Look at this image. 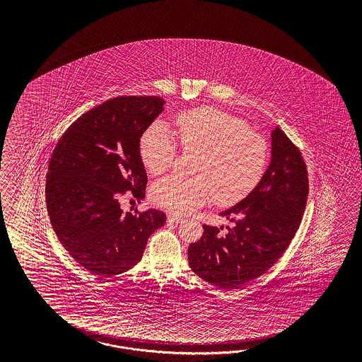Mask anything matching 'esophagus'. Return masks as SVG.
I'll return each mask as SVG.
<instances>
[{
	"label": "esophagus",
	"instance_id": "34e87169",
	"mask_svg": "<svg viewBox=\"0 0 362 362\" xmlns=\"http://www.w3.org/2000/svg\"><path fill=\"white\" fill-rule=\"evenodd\" d=\"M183 220L182 216H179V215H175V214H168L167 215V221L168 223H180Z\"/></svg>",
	"mask_w": 362,
	"mask_h": 362
}]
</instances>
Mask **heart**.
<instances>
[{
  "instance_id": "obj_1",
  "label": "heart",
  "mask_w": 362,
  "mask_h": 362,
  "mask_svg": "<svg viewBox=\"0 0 362 362\" xmlns=\"http://www.w3.org/2000/svg\"><path fill=\"white\" fill-rule=\"evenodd\" d=\"M175 129L180 147L197 153L194 176H168L156 182L151 189L156 206L186 214L211 197L220 206H230L247 197L262 179L268 144L239 118L202 106L180 112ZM139 150L147 170L160 175L175 159V139L163 122H153L143 132Z\"/></svg>"
}]
</instances>
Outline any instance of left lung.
Masks as SVG:
<instances>
[{"label": "left lung", "mask_w": 362, "mask_h": 362, "mask_svg": "<svg viewBox=\"0 0 362 362\" xmlns=\"http://www.w3.org/2000/svg\"><path fill=\"white\" fill-rule=\"evenodd\" d=\"M271 162L257 186L236 206L220 212L233 221L220 235L203 226L188 247L191 269L211 284L235 289L265 274L293 239L307 206V165L285 132H271Z\"/></svg>", "instance_id": "1"}]
</instances>
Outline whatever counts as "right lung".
Segmentation results:
<instances>
[{
  "label": "right lung",
  "instance_id": "obj_1",
  "mask_svg": "<svg viewBox=\"0 0 362 362\" xmlns=\"http://www.w3.org/2000/svg\"><path fill=\"white\" fill-rule=\"evenodd\" d=\"M163 105L160 97L109 99L79 117L55 146L46 175L47 212L58 240L93 274L129 271L165 223L160 211L123 214L119 203L126 191L144 197L139 142Z\"/></svg>",
  "mask_w": 362,
  "mask_h": 362
}]
</instances>
